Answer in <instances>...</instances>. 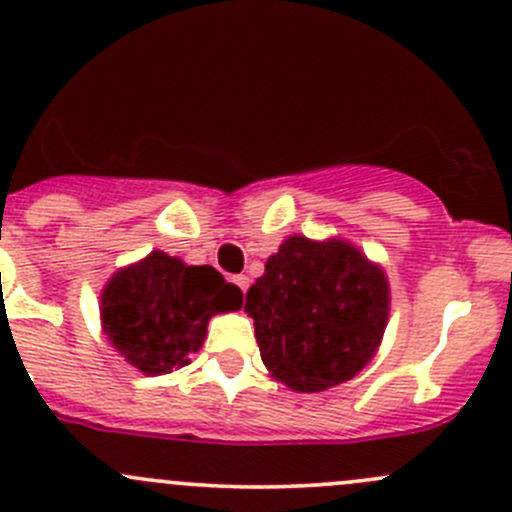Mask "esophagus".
Returning a JSON list of instances; mask_svg holds the SVG:
<instances>
[{
	"label": "esophagus",
	"mask_w": 512,
	"mask_h": 512,
	"mask_svg": "<svg viewBox=\"0 0 512 512\" xmlns=\"http://www.w3.org/2000/svg\"><path fill=\"white\" fill-rule=\"evenodd\" d=\"M233 282L238 284L242 292H247V287H250V277H247V274H235Z\"/></svg>",
	"instance_id": "esophagus-1"
}]
</instances>
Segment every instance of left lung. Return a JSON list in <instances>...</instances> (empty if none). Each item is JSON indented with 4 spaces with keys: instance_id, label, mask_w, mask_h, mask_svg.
I'll use <instances>...</instances> for the list:
<instances>
[{
    "instance_id": "obj_1",
    "label": "left lung",
    "mask_w": 512,
    "mask_h": 512,
    "mask_svg": "<svg viewBox=\"0 0 512 512\" xmlns=\"http://www.w3.org/2000/svg\"><path fill=\"white\" fill-rule=\"evenodd\" d=\"M387 279L348 242L284 240L247 289L262 360L299 392L346 383L373 358L387 324Z\"/></svg>"
}]
</instances>
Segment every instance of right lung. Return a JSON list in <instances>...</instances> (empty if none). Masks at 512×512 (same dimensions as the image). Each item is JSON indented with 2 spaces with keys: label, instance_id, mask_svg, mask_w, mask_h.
I'll list each match as a JSON object with an SVG mask.
<instances>
[{
  "label": "right lung",
  "instance_id": "1",
  "mask_svg": "<svg viewBox=\"0 0 512 512\" xmlns=\"http://www.w3.org/2000/svg\"><path fill=\"white\" fill-rule=\"evenodd\" d=\"M102 328L134 368L171 373L201 348L208 319L242 306V292L211 265H184L154 250L125 267L102 292Z\"/></svg>",
  "mask_w": 512,
  "mask_h": 512
}]
</instances>
